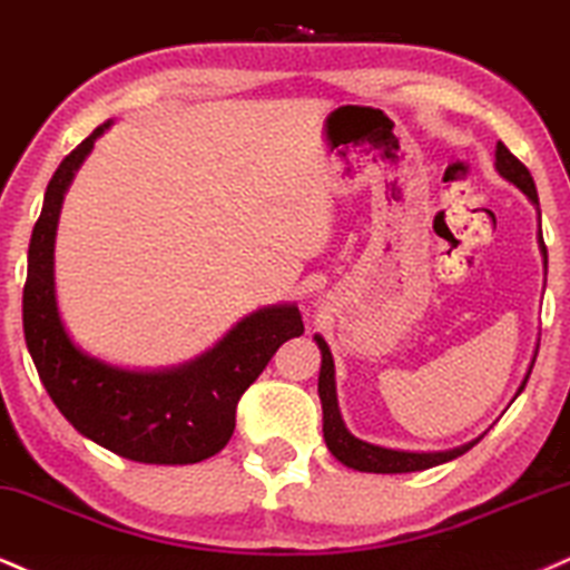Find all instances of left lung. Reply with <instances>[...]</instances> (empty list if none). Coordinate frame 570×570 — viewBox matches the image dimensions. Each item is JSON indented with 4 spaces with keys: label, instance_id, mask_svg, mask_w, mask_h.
Returning a JSON list of instances; mask_svg holds the SVG:
<instances>
[{
    "label": "left lung",
    "instance_id": "8db88e82",
    "mask_svg": "<svg viewBox=\"0 0 570 570\" xmlns=\"http://www.w3.org/2000/svg\"><path fill=\"white\" fill-rule=\"evenodd\" d=\"M494 158H497L494 168L500 171V177L508 179L510 185H515L518 189H521L525 198H529L539 210L537 185H533V177L529 174V168H525L521 160L512 156V153L502 142H497ZM539 222H542V214H539ZM537 240H539V250H542L544 272H547V248H544V237H542V224H539ZM314 341H317L320 354H322L320 383H317L320 402H322V433H325V444L330 449V454H333L338 462H343L346 468L360 470V473H414V470H428L435 465H444V462H449V460H456V456L465 454L468 449H473L481 441V435H479V439L468 441V444L444 449V452H406V449H389V446H377V444H370V441L356 439V435L348 431L346 423H343V417H341L338 393H335V362H333V354H330V346L322 335H314ZM533 362H537V351H533L529 372H525L523 383L518 385L515 396H521V391L525 389V381H529Z\"/></svg>",
    "mask_w": 570,
    "mask_h": 570
}]
</instances>
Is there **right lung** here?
Returning a JSON list of instances; mask_svg holds the SVG:
<instances>
[{
    "instance_id": "1",
    "label": "right lung",
    "mask_w": 570,
    "mask_h": 570,
    "mask_svg": "<svg viewBox=\"0 0 570 570\" xmlns=\"http://www.w3.org/2000/svg\"><path fill=\"white\" fill-rule=\"evenodd\" d=\"M110 124L62 158L47 185L28 245L26 346L49 399L83 439L147 465H193L227 446L245 389L304 322L296 304L256 308L200 356L160 370L118 367L70 338L55 293V237L70 181Z\"/></svg>"
}]
</instances>
